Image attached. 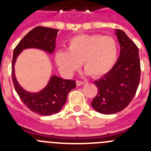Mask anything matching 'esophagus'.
Segmentation results:
<instances>
[{
  "instance_id": "obj_1",
  "label": "esophagus",
  "mask_w": 151,
  "mask_h": 151,
  "mask_svg": "<svg viewBox=\"0 0 151 151\" xmlns=\"http://www.w3.org/2000/svg\"><path fill=\"white\" fill-rule=\"evenodd\" d=\"M84 83H85V82H82V81H79V80H77V81H76V85H77V86H81V85H83Z\"/></svg>"
}]
</instances>
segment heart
Wrapping results in <instances>:
<instances>
[{"instance_id": "b5f03b06", "label": "heart", "mask_w": 151, "mask_h": 151, "mask_svg": "<svg viewBox=\"0 0 151 151\" xmlns=\"http://www.w3.org/2000/svg\"><path fill=\"white\" fill-rule=\"evenodd\" d=\"M118 56V45L111 36L81 35L72 38L68 50L57 52L55 60L64 74H73L82 63L86 73L98 78L107 74L114 66Z\"/></svg>"}]
</instances>
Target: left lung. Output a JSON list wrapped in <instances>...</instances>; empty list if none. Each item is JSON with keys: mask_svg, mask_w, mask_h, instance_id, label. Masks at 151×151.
<instances>
[{"mask_svg": "<svg viewBox=\"0 0 151 151\" xmlns=\"http://www.w3.org/2000/svg\"><path fill=\"white\" fill-rule=\"evenodd\" d=\"M116 35L120 45L118 60L107 74L94 82L97 94L91 106L103 114L124 110L135 95L141 76L138 47L122 30L116 29Z\"/></svg>", "mask_w": 151, "mask_h": 151, "instance_id": "8db88e82", "label": "left lung"}]
</instances>
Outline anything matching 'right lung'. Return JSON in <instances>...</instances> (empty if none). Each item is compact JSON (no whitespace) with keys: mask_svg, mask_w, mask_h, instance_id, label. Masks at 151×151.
Wrapping results in <instances>:
<instances>
[{"mask_svg":"<svg viewBox=\"0 0 151 151\" xmlns=\"http://www.w3.org/2000/svg\"><path fill=\"white\" fill-rule=\"evenodd\" d=\"M58 31L51 28L37 26L19 42L13 50L12 78L16 91L22 103L31 111L41 116L53 115L61 110L66 103L68 93L76 86V81L53 76L45 88L38 93H31L24 90L17 82L14 65L17 57L24 49L38 48L52 54L55 50Z\"/></svg>","mask_w":151,"mask_h":151,"instance_id":"1","label":"right lung"}]
</instances>
